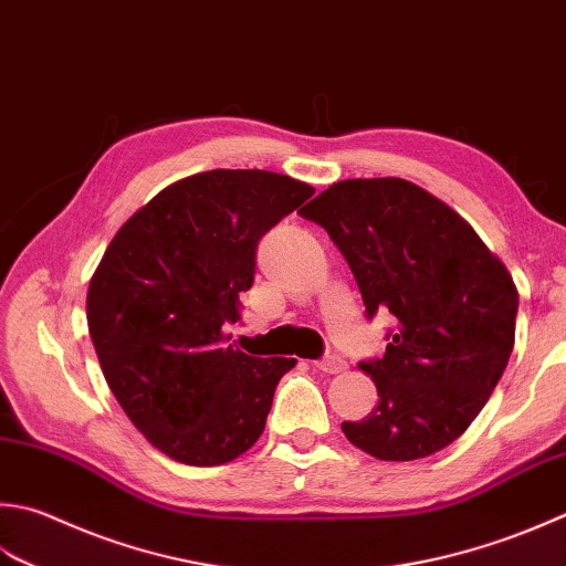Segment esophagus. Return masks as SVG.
<instances>
[{
    "label": "esophagus",
    "mask_w": 566,
    "mask_h": 566,
    "mask_svg": "<svg viewBox=\"0 0 566 566\" xmlns=\"http://www.w3.org/2000/svg\"><path fill=\"white\" fill-rule=\"evenodd\" d=\"M314 365H316V370H321V373H331V375H334V373H343V370L348 368V363L343 360L340 356H326V358L316 360Z\"/></svg>",
    "instance_id": "obj_1"
}]
</instances>
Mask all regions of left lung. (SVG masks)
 <instances>
[{"mask_svg": "<svg viewBox=\"0 0 566 566\" xmlns=\"http://www.w3.org/2000/svg\"><path fill=\"white\" fill-rule=\"evenodd\" d=\"M336 242L368 316L390 312L382 358L360 363L378 407L340 429L380 461H415L469 429L515 346L511 272L457 210L412 181L348 179L298 210Z\"/></svg>", "mask_w": 566, "mask_h": 566, "instance_id": "obj_1", "label": "left lung"}]
</instances>
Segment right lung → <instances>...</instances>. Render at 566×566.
Listing matches in <instances>:
<instances>
[{
  "instance_id": "1",
  "label": "right lung",
  "mask_w": 566,
  "mask_h": 566,
  "mask_svg": "<svg viewBox=\"0 0 566 566\" xmlns=\"http://www.w3.org/2000/svg\"><path fill=\"white\" fill-rule=\"evenodd\" d=\"M314 188L262 169L186 176L142 206L87 286V331L109 390L151 447L186 467H220L264 431L294 358L226 343L260 238Z\"/></svg>"
}]
</instances>
